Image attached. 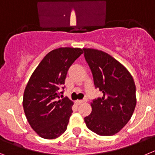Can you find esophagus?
I'll use <instances>...</instances> for the list:
<instances>
[{"mask_svg": "<svg viewBox=\"0 0 155 155\" xmlns=\"http://www.w3.org/2000/svg\"><path fill=\"white\" fill-rule=\"evenodd\" d=\"M86 101H87L86 99H85V100H76V103H77L78 104H83V103H85V102Z\"/></svg>", "mask_w": 155, "mask_h": 155, "instance_id": "esophagus-1", "label": "esophagus"}]
</instances>
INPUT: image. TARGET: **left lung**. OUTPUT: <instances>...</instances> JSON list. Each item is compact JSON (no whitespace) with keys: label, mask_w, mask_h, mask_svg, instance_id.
Listing matches in <instances>:
<instances>
[{"label":"left lung","mask_w":155,"mask_h":155,"mask_svg":"<svg viewBox=\"0 0 155 155\" xmlns=\"http://www.w3.org/2000/svg\"><path fill=\"white\" fill-rule=\"evenodd\" d=\"M95 87L103 93L91 103L92 112L84 118L90 130L100 136L116 134L131 118L137 104L136 86L129 71L101 50L83 48Z\"/></svg>","instance_id":"obj_1"}]
</instances>
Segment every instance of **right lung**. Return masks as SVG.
<instances>
[{
	"label": "right lung",
	"instance_id": "add662e5",
	"mask_svg": "<svg viewBox=\"0 0 155 155\" xmlns=\"http://www.w3.org/2000/svg\"><path fill=\"white\" fill-rule=\"evenodd\" d=\"M83 53L79 48L52 50L28 82L23 96L24 111L30 126L42 138H57L67 128L73 102L67 97L59 99L58 90L65 84L69 67Z\"/></svg>",
	"mask_w": 155,
	"mask_h": 155
}]
</instances>
